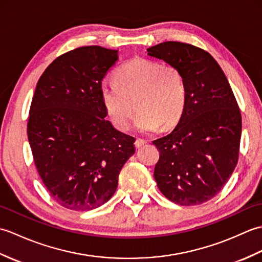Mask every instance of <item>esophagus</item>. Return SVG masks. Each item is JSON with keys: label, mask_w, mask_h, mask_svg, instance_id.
<instances>
[{"label": "esophagus", "mask_w": 262, "mask_h": 262, "mask_svg": "<svg viewBox=\"0 0 262 262\" xmlns=\"http://www.w3.org/2000/svg\"><path fill=\"white\" fill-rule=\"evenodd\" d=\"M145 144H146V141L145 140H142V138H137V140L135 141V146L137 148L142 147L143 145H145Z\"/></svg>", "instance_id": "obj_1"}]
</instances>
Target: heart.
I'll use <instances>...</instances> for the list:
<instances>
[{"label":"heart","mask_w":262,"mask_h":262,"mask_svg":"<svg viewBox=\"0 0 262 262\" xmlns=\"http://www.w3.org/2000/svg\"><path fill=\"white\" fill-rule=\"evenodd\" d=\"M116 83H103L101 101L109 118L119 130L130 126L135 102L140 110L135 128L151 133L173 127L187 103V89L181 72L155 60L134 58L116 72Z\"/></svg>","instance_id":"b5f03b06"}]
</instances>
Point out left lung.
Here are the masks:
<instances>
[{"label": "left lung", "instance_id": "left-lung-1", "mask_svg": "<svg viewBox=\"0 0 262 262\" xmlns=\"http://www.w3.org/2000/svg\"><path fill=\"white\" fill-rule=\"evenodd\" d=\"M147 55L179 70L187 89L178 125L169 135L153 141L160 151L154 179L171 202L203 204L222 190L236 166L240 109L224 72L204 49L165 41L147 48Z\"/></svg>", "mask_w": 262, "mask_h": 262}]
</instances>
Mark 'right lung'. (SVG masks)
<instances>
[{
  "label": "right lung",
  "instance_id": "obj_1",
  "mask_svg": "<svg viewBox=\"0 0 262 262\" xmlns=\"http://www.w3.org/2000/svg\"><path fill=\"white\" fill-rule=\"evenodd\" d=\"M117 59L115 49L76 48L55 59L37 83L28 140L43 185L65 208L90 210L107 203L135 153V138L105 119L100 94Z\"/></svg>",
  "mask_w": 262,
  "mask_h": 262
}]
</instances>
